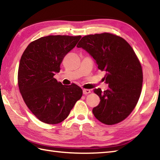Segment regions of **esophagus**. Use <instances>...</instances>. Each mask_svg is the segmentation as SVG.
Listing matches in <instances>:
<instances>
[{
    "label": "esophagus",
    "mask_w": 160,
    "mask_h": 160,
    "mask_svg": "<svg viewBox=\"0 0 160 160\" xmlns=\"http://www.w3.org/2000/svg\"><path fill=\"white\" fill-rule=\"evenodd\" d=\"M82 91H83V93H84V95L89 94V93H91V90H90V89H83Z\"/></svg>",
    "instance_id": "1"
}]
</instances>
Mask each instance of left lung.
Wrapping results in <instances>:
<instances>
[{
    "mask_svg": "<svg viewBox=\"0 0 160 160\" xmlns=\"http://www.w3.org/2000/svg\"><path fill=\"white\" fill-rule=\"evenodd\" d=\"M89 54L98 68L106 72L104 80L108 89H95L100 102L93 108L100 122L108 125L127 118L140 98L143 73L133 49L121 37L103 33L85 36L77 45Z\"/></svg>",
    "mask_w": 160,
    "mask_h": 160,
    "instance_id": "left-lung-1",
    "label": "left lung"
}]
</instances>
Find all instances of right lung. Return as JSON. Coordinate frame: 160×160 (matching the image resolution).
Segmentation results:
<instances>
[{
  "mask_svg": "<svg viewBox=\"0 0 160 160\" xmlns=\"http://www.w3.org/2000/svg\"><path fill=\"white\" fill-rule=\"evenodd\" d=\"M80 36H48L33 41L20 61L18 83L24 101L32 113L46 124L65 120L82 90L75 84L62 85L53 78L63 58L76 47Z\"/></svg>",
  "mask_w": 160,
  "mask_h": 160,
  "instance_id": "right-lung-1",
  "label": "right lung"
}]
</instances>
